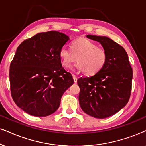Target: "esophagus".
<instances>
[{"instance_id":"obj_1","label":"esophagus","mask_w":146,"mask_h":146,"mask_svg":"<svg viewBox=\"0 0 146 146\" xmlns=\"http://www.w3.org/2000/svg\"><path fill=\"white\" fill-rule=\"evenodd\" d=\"M72 77H73V79H74V81L75 83H76V82H77V77L75 76V75H72Z\"/></svg>"}]
</instances>
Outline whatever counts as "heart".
Segmentation results:
<instances>
[{
	"instance_id": "1",
	"label": "heart",
	"mask_w": 146,
	"mask_h": 146,
	"mask_svg": "<svg viewBox=\"0 0 146 146\" xmlns=\"http://www.w3.org/2000/svg\"><path fill=\"white\" fill-rule=\"evenodd\" d=\"M59 58L63 66L69 68L76 61L75 68L88 76H94L103 69L107 62V52L104 48L87 38H80L70 44V50L62 46L59 50Z\"/></svg>"
}]
</instances>
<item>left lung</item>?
<instances>
[{"label":"left lung","mask_w":146,"mask_h":146,"mask_svg":"<svg viewBox=\"0 0 146 146\" xmlns=\"http://www.w3.org/2000/svg\"><path fill=\"white\" fill-rule=\"evenodd\" d=\"M100 42L107 52V62L100 72L78 78V100L84 112L97 118H105L119 111L131 96L133 70L123 46L106 36L87 35Z\"/></svg>","instance_id":"8db88e82"}]
</instances>
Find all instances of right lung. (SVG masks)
Segmentation results:
<instances>
[{
    "label": "right lung",
    "instance_id": "1",
    "mask_svg": "<svg viewBox=\"0 0 146 146\" xmlns=\"http://www.w3.org/2000/svg\"><path fill=\"white\" fill-rule=\"evenodd\" d=\"M69 37L57 31L41 32L19 44L10 65L13 100L32 116L44 117L58 109L65 91L74 83L62 67L59 50Z\"/></svg>",
    "mask_w": 146,
    "mask_h": 146
}]
</instances>
